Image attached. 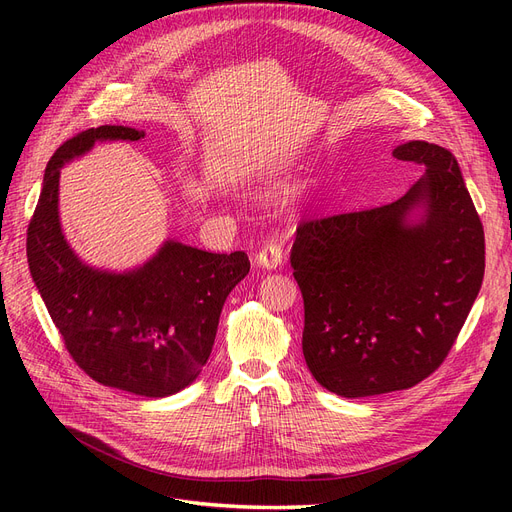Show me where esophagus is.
<instances>
[{
  "label": "esophagus",
  "mask_w": 512,
  "mask_h": 512,
  "mask_svg": "<svg viewBox=\"0 0 512 512\" xmlns=\"http://www.w3.org/2000/svg\"><path fill=\"white\" fill-rule=\"evenodd\" d=\"M282 263H284L282 240L272 238L270 242H265V245L257 253V265L265 267V270H276V267H280Z\"/></svg>",
  "instance_id": "obj_1"
}]
</instances>
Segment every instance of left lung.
Wrapping results in <instances>:
<instances>
[{
  "label": "left lung",
  "instance_id": "8db88e82",
  "mask_svg": "<svg viewBox=\"0 0 512 512\" xmlns=\"http://www.w3.org/2000/svg\"><path fill=\"white\" fill-rule=\"evenodd\" d=\"M392 155L425 174L388 205L303 222L290 253L307 367L344 398L407 390L434 373L486 270L483 226L456 157L425 141Z\"/></svg>",
  "mask_w": 512,
  "mask_h": 512
}]
</instances>
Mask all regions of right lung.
Wrapping results in <instances>:
<instances>
[{
  "label": "right lung",
  "instance_id": "obj_1",
  "mask_svg": "<svg viewBox=\"0 0 512 512\" xmlns=\"http://www.w3.org/2000/svg\"><path fill=\"white\" fill-rule=\"evenodd\" d=\"M145 130L89 128L66 141L45 168L26 236L33 282L76 365L103 386L164 398L197 380L220 313L251 270L247 253H207L166 240L128 272L80 259L60 224V172L103 141H139Z\"/></svg>",
  "mask_w": 512,
  "mask_h": 512
}]
</instances>
